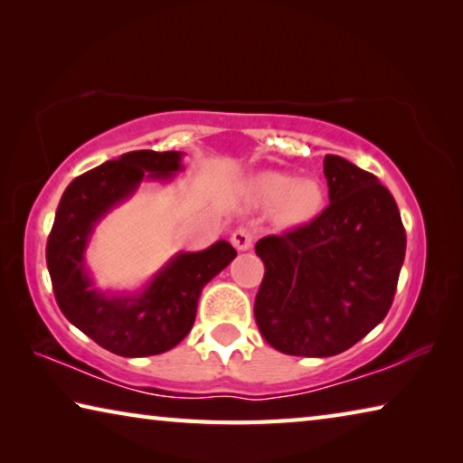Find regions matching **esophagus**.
<instances>
[{
  "label": "esophagus",
  "mask_w": 463,
  "mask_h": 463,
  "mask_svg": "<svg viewBox=\"0 0 463 463\" xmlns=\"http://www.w3.org/2000/svg\"><path fill=\"white\" fill-rule=\"evenodd\" d=\"M231 241H232L234 249L247 250V249L253 247V232H250L249 229H242V226H241V229H237V231L232 232Z\"/></svg>",
  "instance_id": "34e87169"
}]
</instances>
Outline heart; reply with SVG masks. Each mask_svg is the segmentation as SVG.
<instances>
[{"label": "heart", "mask_w": 463, "mask_h": 463, "mask_svg": "<svg viewBox=\"0 0 463 463\" xmlns=\"http://www.w3.org/2000/svg\"><path fill=\"white\" fill-rule=\"evenodd\" d=\"M253 195L265 206H278L284 221L307 222L320 210L323 192L310 179H296L286 174H261L250 184Z\"/></svg>", "instance_id": "1"}]
</instances>
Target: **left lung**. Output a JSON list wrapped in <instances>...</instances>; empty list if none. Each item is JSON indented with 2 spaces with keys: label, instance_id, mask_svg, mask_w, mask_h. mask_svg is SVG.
<instances>
[{
  "label": "left lung",
  "instance_id": "left-lung-1",
  "mask_svg": "<svg viewBox=\"0 0 463 463\" xmlns=\"http://www.w3.org/2000/svg\"><path fill=\"white\" fill-rule=\"evenodd\" d=\"M328 206L315 221L257 241L265 276L257 326L273 349L331 357L378 326L394 300L406 234L378 177L325 156Z\"/></svg>",
  "mask_w": 463,
  "mask_h": 463
}]
</instances>
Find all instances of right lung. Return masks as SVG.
<instances>
[{
    "instance_id": "1",
    "label": "right lung",
    "mask_w": 463,
    "mask_h": 463,
    "mask_svg": "<svg viewBox=\"0 0 463 463\" xmlns=\"http://www.w3.org/2000/svg\"><path fill=\"white\" fill-rule=\"evenodd\" d=\"M179 151H130L75 177L59 202L46 242L54 298L62 315L99 347L122 357L159 355L192 331L203 286L237 250L216 241L195 253H177L145 288L108 292L93 284L85 249L98 222L127 202L143 182H171L182 171Z\"/></svg>"
}]
</instances>
